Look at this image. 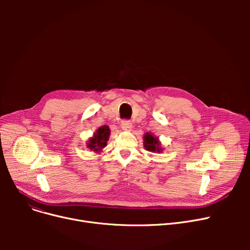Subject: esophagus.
<instances>
[{
	"label": "esophagus",
	"mask_w": 250,
	"mask_h": 250,
	"mask_svg": "<svg viewBox=\"0 0 250 250\" xmlns=\"http://www.w3.org/2000/svg\"><path fill=\"white\" fill-rule=\"evenodd\" d=\"M133 125H132V123H130V121H123L122 122V128L125 129V130H130L132 129Z\"/></svg>",
	"instance_id": "esophagus-1"
}]
</instances>
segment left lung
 <instances>
[{
    "instance_id": "left-lung-1",
    "label": "left lung",
    "mask_w": 250,
    "mask_h": 250,
    "mask_svg": "<svg viewBox=\"0 0 250 250\" xmlns=\"http://www.w3.org/2000/svg\"><path fill=\"white\" fill-rule=\"evenodd\" d=\"M159 141L158 138L154 137L153 135L146 133L145 137H144V146L145 149L150 152H161V148L159 147Z\"/></svg>"
}]
</instances>
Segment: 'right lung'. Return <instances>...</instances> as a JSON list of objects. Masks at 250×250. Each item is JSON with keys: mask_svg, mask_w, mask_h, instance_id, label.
I'll return each instance as SVG.
<instances>
[{"mask_svg": "<svg viewBox=\"0 0 250 250\" xmlns=\"http://www.w3.org/2000/svg\"><path fill=\"white\" fill-rule=\"evenodd\" d=\"M109 135H110V130L107 125H103L99 127L97 129V132L94 134V137L90 139L88 148L95 152H100L101 149H103L107 145Z\"/></svg>", "mask_w": 250, "mask_h": 250, "instance_id": "right-lung-1", "label": "right lung"}]
</instances>
